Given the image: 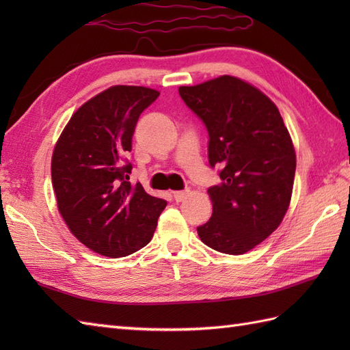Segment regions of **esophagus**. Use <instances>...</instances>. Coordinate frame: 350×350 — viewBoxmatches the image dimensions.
I'll return each mask as SVG.
<instances>
[{
    "instance_id": "1",
    "label": "esophagus",
    "mask_w": 350,
    "mask_h": 350,
    "mask_svg": "<svg viewBox=\"0 0 350 350\" xmlns=\"http://www.w3.org/2000/svg\"><path fill=\"white\" fill-rule=\"evenodd\" d=\"M188 194H189L188 189H185V191H176V192H174V200H176L177 203H180V202H183L185 198L188 197Z\"/></svg>"
}]
</instances>
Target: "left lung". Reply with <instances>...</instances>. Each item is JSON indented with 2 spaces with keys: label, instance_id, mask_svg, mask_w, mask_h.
<instances>
[{
  "label": "left lung",
  "instance_id": "8db88e82",
  "mask_svg": "<svg viewBox=\"0 0 350 350\" xmlns=\"http://www.w3.org/2000/svg\"><path fill=\"white\" fill-rule=\"evenodd\" d=\"M187 107L209 133V165L221 183L207 189L212 217L197 227L207 247L239 256L273 233L288 209L296 154L275 103L234 77L180 87Z\"/></svg>",
  "mask_w": 350,
  "mask_h": 350
}]
</instances>
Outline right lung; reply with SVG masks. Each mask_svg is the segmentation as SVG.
<instances>
[{
  "label": "right lung",
  "mask_w": 350,
  "mask_h": 350,
  "mask_svg": "<svg viewBox=\"0 0 350 350\" xmlns=\"http://www.w3.org/2000/svg\"><path fill=\"white\" fill-rule=\"evenodd\" d=\"M147 87L114 85L85 102L58 138L51 162L57 206L79 242L100 256H129L152 241L167 202L131 185L128 153Z\"/></svg>",
  "instance_id": "right-lung-1"
}]
</instances>
